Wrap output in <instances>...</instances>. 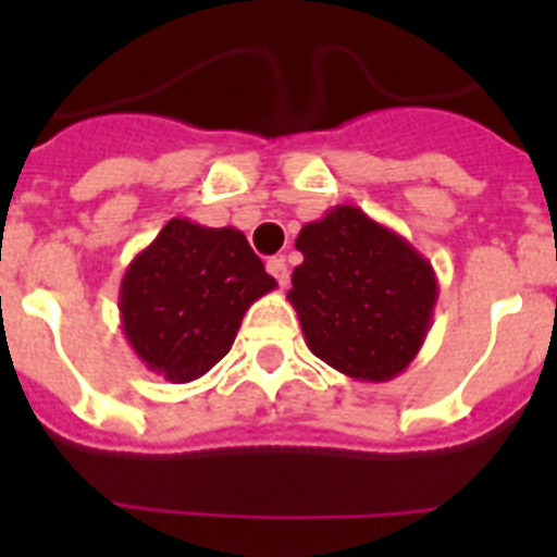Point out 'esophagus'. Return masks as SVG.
<instances>
[{
  "label": "esophagus",
  "instance_id": "esophagus-1",
  "mask_svg": "<svg viewBox=\"0 0 557 557\" xmlns=\"http://www.w3.org/2000/svg\"><path fill=\"white\" fill-rule=\"evenodd\" d=\"M268 270H270V275H273L275 282H278V287H287L289 270H287V262H284L282 256H273V259H268Z\"/></svg>",
  "mask_w": 557,
  "mask_h": 557
}]
</instances>
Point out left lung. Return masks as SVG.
I'll list each match as a JSON object with an SVG mask.
<instances>
[{"label": "left lung", "instance_id": "1", "mask_svg": "<svg viewBox=\"0 0 557 557\" xmlns=\"http://www.w3.org/2000/svg\"><path fill=\"white\" fill-rule=\"evenodd\" d=\"M289 304L309 351L359 382L405 373L424 346L437 301L432 264L405 236L357 206H334L295 239Z\"/></svg>", "mask_w": 557, "mask_h": 557}]
</instances>
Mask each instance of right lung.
Here are the masks:
<instances>
[{"label": "right lung", "instance_id": "1", "mask_svg": "<svg viewBox=\"0 0 557 557\" xmlns=\"http://www.w3.org/2000/svg\"><path fill=\"white\" fill-rule=\"evenodd\" d=\"M270 289L275 278L243 231L172 218L122 275V332L147 371L184 385L231 351L250 304Z\"/></svg>", "mask_w": 557, "mask_h": 557}]
</instances>
